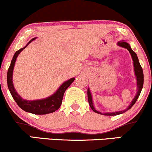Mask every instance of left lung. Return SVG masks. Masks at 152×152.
<instances>
[{"mask_svg": "<svg viewBox=\"0 0 152 152\" xmlns=\"http://www.w3.org/2000/svg\"><path fill=\"white\" fill-rule=\"evenodd\" d=\"M118 46L123 47V48H126L127 50L129 51V53H131V56H132V59H133L134 61V72H135V75L137 76V94L136 95L135 98L133 99L131 104L129 106L128 108L124 111H117V112H113V113H105V114H102L101 113L100 111H96L94 108V106L93 105V102H92V97H91V94L90 90L88 88V91H87V94H88V104H89L90 107L91 108V109L93 110L94 112L97 113V114H103V115H106V116H115V115H118V114H123L124 112L126 111L127 110L130 109L132 106H134V104H135L136 102H137V99L139 98V95H140L141 91H142V89L143 88V84H144V73H143V70H142V67L141 66L140 64H139V59H138V57L137 56V53L134 51L131 48V47L129 46L128 43L125 42V41H118Z\"/></svg>", "mask_w": 152, "mask_h": 152, "instance_id": "8db88e82", "label": "left lung"}]
</instances>
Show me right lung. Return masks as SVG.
<instances>
[{
    "instance_id": "add662e5",
    "label": "right lung",
    "mask_w": 152,
    "mask_h": 152,
    "mask_svg": "<svg viewBox=\"0 0 152 152\" xmlns=\"http://www.w3.org/2000/svg\"><path fill=\"white\" fill-rule=\"evenodd\" d=\"M35 38H34L31 41H29L28 43L26 45V46L31 41H34ZM26 46L24 47V48H20V49H19L15 52L13 57V59L11 61V63H10V65L8 70V74H7V83H8V89H9L12 96H13L15 102H16V104H18V106L20 109L24 110V111L31 113V114L40 115L53 113L54 111H56V110H58L61 105L64 94L65 93L66 90L67 89L68 87L73 83L75 78H72L71 79L66 81V82H64L53 95L50 96V97H48L47 99H41V100L31 101V102L25 100V99H23L16 93V91H15L14 86H13V80H12V78H13V68H14L16 58L18 57V54L21 52V50H23Z\"/></svg>"
}]
</instances>
